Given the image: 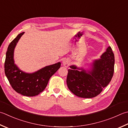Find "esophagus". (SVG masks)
I'll return each instance as SVG.
<instances>
[{"instance_id":"1","label":"esophagus","mask_w":128,"mask_h":128,"mask_svg":"<svg viewBox=\"0 0 128 128\" xmlns=\"http://www.w3.org/2000/svg\"><path fill=\"white\" fill-rule=\"evenodd\" d=\"M62 64H63V66L66 67H68L70 64V62H69V60L68 59H64L62 60Z\"/></svg>"}]
</instances>
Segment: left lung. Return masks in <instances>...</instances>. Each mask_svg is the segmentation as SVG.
I'll return each mask as SVG.
<instances>
[{
  "label": "left lung",
  "mask_w": 128,
  "mask_h": 128,
  "mask_svg": "<svg viewBox=\"0 0 128 128\" xmlns=\"http://www.w3.org/2000/svg\"><path fill=\"white\" fill-rule=\"evenodd\" d=\"M114 55L109 46L100 58L92 62L90 70L70 66L66 78L69 89L76 96L92 98L97 96L111 81L114 71ZM81 70V71H80Z\"/></svg>",
  "instance_id": "8db88e82"
}]
</instances>
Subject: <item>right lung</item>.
Returning <instances> with one entry per match:
<instances>
[{
  "label": "right lung",
  "instance_id": "right-lung-1",
  "mask_svg": "<svg viewBox=\"0 0 128 128\" xmlns=\"http://www.w3.org/2000/svg\"><path fill=\"white\" fill-rule=\"evenodd\" d=\"M24 32L20 33L8 48L4 63L5 74L15 91L22 96H34L46 88L49 80L61 66L60 62L46 66L33 73H26L20 70L14 64V50L16 43Z\"/></svg>",
  "mask_w": 128,
  "mask_h": 128
}]
</instances>
